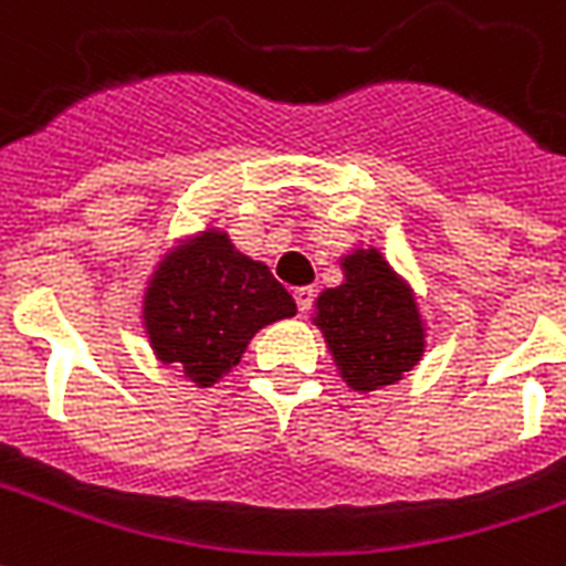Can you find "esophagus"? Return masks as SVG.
Masks as SVG:
<instances>
[{"label":"esophagus","mask_w":566,"mask_h":566,"mask_svg":"<svg viewBox=\"0 0 566 566\" xmlns=\"http://www.w3.org/2000/svg\"><path fill=\"white\" fill-rule=\"evenodd\" d=\"M315 287H296L294 300H296V312L300 315H308L312 312V305H315Z\"/></svg>","instance_id":"1"}]
</instances>
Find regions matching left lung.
Segmentation results:
<instances>
[{
  "instance_id": "left-lung-1",
  "label": "left lung",
  "mask_w": 566,
  "mask_h": 566,
  "mask_svg": "<svg viewBox=\"0 0 566 566\" xmlns=\"http://www.w3.org/2000/svg\"><path fill=\"white\" fill-rule=\"evenodd\" d=\"M324 329L342 378L354 389L399 380L422 354V326L408 284L396 279L378 251H357L345 261V284L317 300Z\"/></svg>"
}]
</instances>
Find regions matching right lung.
Wrapping results in <instances>:
<instances>
[{"instance_id": "1", "label": "right lung", "mask_w": 566, "mask_h": 566, "mask_svg": "<svg viewBox=\"0 0 566 566\" xmlns=\"http://www.w3.org/2000/svg\"><path fill=\"white\" fill-rule=\"evenodd\" d=\"M296 312L263 263L233 251L224 233H203L167 258L146 294V333L161 363H179L200 387L237 366L261 326Z\"/></svg>"}]
</instances>
